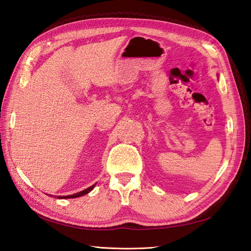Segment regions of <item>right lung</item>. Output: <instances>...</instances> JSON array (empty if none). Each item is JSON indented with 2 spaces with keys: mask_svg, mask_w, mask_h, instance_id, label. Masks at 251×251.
I'll list each match as a JSON object with an SVG mask.
<instances>
[{
  "mask_svg": "<svg viewBox=\"0 0 251 251\" xmlns=\"http://www.w3.org/2000/svg\"><path fill=\"white\" fill-rule=\"evenodd\" d=\"M96 184H93L92 186H90L89 188H87V189H85V191H81V192H79V193H76V194H74V195H70V196H58L57 198L58 199H68V198H77V197H81V196H83V195H87L88 193H90L91 191H92V189L94 188V186H95Z\"/></svg>",
  "mask_w": 251,
  "mask_h": 251,
  "instance_id": "1",
  "label": "right lung"
}]
</instances>
